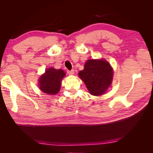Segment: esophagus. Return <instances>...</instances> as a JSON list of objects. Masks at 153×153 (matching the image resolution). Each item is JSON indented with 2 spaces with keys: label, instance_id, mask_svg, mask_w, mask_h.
<instances>
[{
  "label": "esophagus",
  "instance_id": "34e87169",
  "mask_svg": "<svg viewBox=\"0 0 153 153\" xmlns=\"http://www.w3.org/2000/svg\"><path fill=\"white\" fill-rule=\"evenodd\" d=\"M68 75H73L74 73H75V71L73 70V69H71V70H70V71H69V70H68Z\"/></svg>",
  "mask_w": 153,
  "mask_h": 153
}]
</instances>
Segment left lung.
<instances>
[{"label": "left lung", "mask_w": 153, "mask_h": 153, "mask_svg": "<svg viewBox=\"0 0 153 153\" xmlns=\"http://www.w3.org/2000/svg\"><path fill=\"white\" fill-rule=\"evenodd\" d=\"M78 76L92 95L100 96L112 83L113 71L107 61L92 59L86 62L84 69L79 72Z\"/></svg>", "instance_id": "left-lung-1"}]
</instances>
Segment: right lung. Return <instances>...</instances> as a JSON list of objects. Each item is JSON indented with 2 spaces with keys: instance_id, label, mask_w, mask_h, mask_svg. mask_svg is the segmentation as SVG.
I'll return each mask as SVG.
<instances>
[{
  "instance_id": "obj_1",
  "label": "right lung",
  "mask_w": 153,
  "mask_h": 153,
  "mask_svg": "<svg viewBox=\"0 0 153 153\" xmlns=\"http://www.w3.org/2000/svg\"><path fill=\"white\" fill-rule=\"evenodd\" d=\"M65 75V73L62 69L50 68L40 78L39 81V89L45 93L56 94L60 90L61 80Z\"/></svg>"
}]
</instances>
